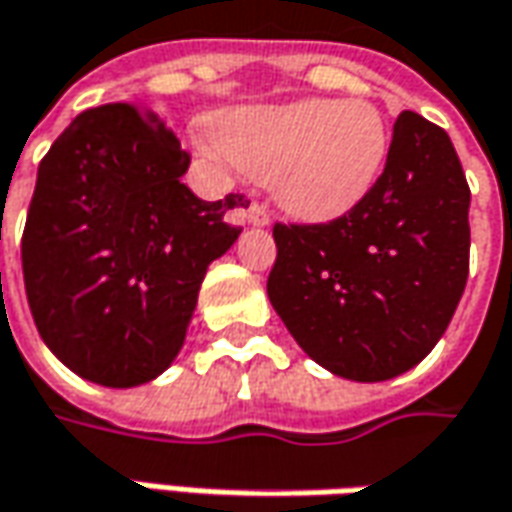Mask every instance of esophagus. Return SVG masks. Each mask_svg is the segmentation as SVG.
Wrapping results in <instances>:
<instances>
[{
	"label": "esophagus",
	"instance_id": "obj_1",
	"mask_svg": "<svg viewBox=\"0 0 512 512\" xmlns=\"http://www.w3.org/2000/svg\"><path fill=\"white\" fill-rule=\"evenodd\" d=\"M246 221L252 223V226H266V223L272 221V215H269V209L263 203H252L249 212H246Z\"/></svg>",
	"mask_w": 512,
	"mask_h": 512
}]
</instances>
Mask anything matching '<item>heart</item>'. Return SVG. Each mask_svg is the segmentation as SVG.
<instances>
[{"label": "heart", "instance_id": "obj_1", "mask_svg": "<svg viewBox=\"0 0 512 512\" xmlns=\"http://www.w3.org/2000/svg\"><path fill=\"white\" fill-rule=\"evenodd\" d=\"M212 150L303 221H331L374 189L391 150L388 118L368 98H309L223 115Z\"/></svg>", "mask_w": 512, "mask_h": 512}]
</instances>
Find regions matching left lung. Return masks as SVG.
I'll list each match as a JSON object with an SVG mask.
<instances>
[{"label":"left lung","instance_id":"left-lung-1","mask_svg":"<svg viewBox=\"0 0 512 512\" xmlns=\"http://www.w3.org/2000/svg\"><path fill=\"white\" fill-rule=\"evenodd\" d=\"M470 186L448 133L397 115L374 189L326 223H274L269 300L311 360L379 382L445 334L470 266Z\"/></svg>","mask_w":512,"mask_h":512}]
</instances>
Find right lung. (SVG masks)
<instances>
[{"label": "right lung", "instance_id": "add662e5", "mask_svg": "<svg viewBox=\"0 0 512 512\" xmlns=\"http://www.w3.org/2000/svg\"><path fill=\"white\" fill-rule=\"evenodd\" d=\"M192 155L133 101L73 118L39 164L22 232L27 306L79 377L133 388L184 345L206 266L240 235L246 195L201 201Z\"/></svg>", "mask_w": 512, "mask_h": 512}]
</instances>
